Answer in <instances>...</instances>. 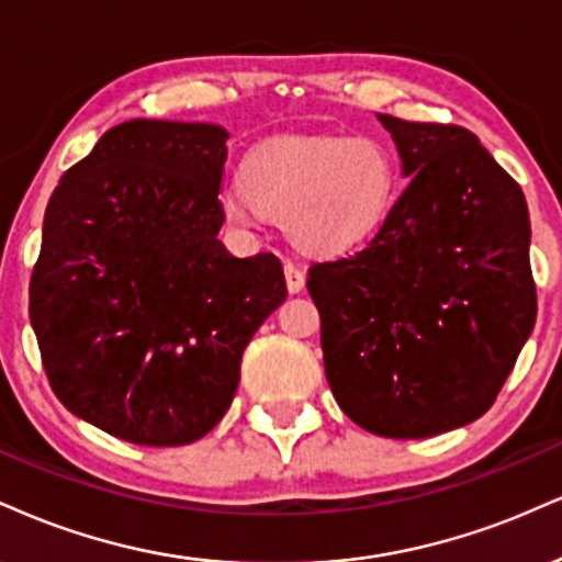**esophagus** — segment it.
<instances>
[{"label": "esophagus", "instance_id": "obj_1", "mask_svg": "<svg viewBox=\"0 0 562 562\" xmlns=\"http://www.w3.org/2000/svg\"><path fill=\"white\" fill-rule=\"evenodd\" d=\"M285 282H288L290 293H301V290L306 288V274H303V269L299 267V263L285 261Z\"/></svg>", "mask_w": 562, "mask_h": 562}]
</instances>
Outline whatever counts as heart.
<instances>
[{"mask_svg":"<svg viewBox=\"0 0 562 562\" xmlns=\"http://www.w3.org/2000/svg\"><path fill=\"white\" fill-rule=\"evenodd\" d=\"M240 178L220 193L227 222L282 216L288 238L319 256L369 243L401 191L395 151L374 135H277L248 151Z\"/></svg>","mask_w":562,"mask_h":562,"instance_id":"b5f03b06","label":"heart"}]
</instances>
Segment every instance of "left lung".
<instances>
[{
    "label": "left lung",
    "instance_id": "left-lung-1",
    "mask_svg": "<svg viewBox=\"0 0 562 562\" xmlns=\"http://www.w3.org/2000/svg\"><path fill=\"white\" fill-rule=\"evenodd\" d=\"M376 117L408 188L363 251L314 263L306 285L342 414L422 439L484 416L529 340V209L465 127Z\"/></svg>",
    "mask_w": 562,
    "mask_h": 562
}]
</instances>
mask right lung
<instances>
[{
  "label": "right lung",
  "instance_id": "1",
  "mask_svg": "<svg viewBox=\"0 0 562 562\" xmlns=\"http://www.w3.org/2000/svg\"><path fill=\"white\" fill-rule=\"evenodd\" d=\"M229 133L127 120L54 188L31 324L54 395L106 435L191 445L227 414L240 358L288 299L272 254L222 246Z\"/></svg>",
  "mask_w": 562,
  "mask_h": 562
}]
</instances>
